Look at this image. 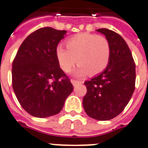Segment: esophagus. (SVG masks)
<instances>
[{
	"label": "esophagus",
	"mask_w": 148,
	"mask_h": 148,
	"mask_svg": "<svg viewBox=\"0 0 148 148\" xmlns=\"http://www.w3.org/2000/svg\"><path fill=\"white\" fill-rule=\"evenodd\" d=\"M71 82H72V84H73V85L75 87V86H76V85L78 84H80L81 82L80 81H78V80H75V79H71Z\"/></svg>",
	"instance_id": "1"
}]
</instances>
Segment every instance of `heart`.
Returning a JSON list of instances; mask_svg holds the SVG:
<instances>
[{
	"label": "heart",
	"mask_w": 148,
	"mask_h": 148,
	"mask_svg": "<svg viewBox=\"0 0 148 148\" xmlns=\"http://www.w3.org/2000/svg\"><path fill=\"white\" fill-rule=\"evenodd\" d=\"M66 47L58 46L55 51L58 64L65 73L72 69L75 62L78 67L73 74L78 77L99 75L108 66L110 45L104 36L89 33L76 34L67 40Z\"/></svg>",
	"instance_id": "obj_1"
}]
</instances>
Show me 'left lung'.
<instances>
[{
	"label": "left lung",
	"mask_w": 148,
	"mask_h": 148,
	"mask_svg": "<svg viewBox=\"0 0 148 148\" xmlns=\"http://www.w3.org/2000/svg\"><path fill=\"white\" fill-rule=\"evenodd\" d=\"M108 39L110 60L101 74L85 81L87 94L83 99L86 114L99 121L119 115L135 90L136 64L129 46L120 34L106 28L97 30Z\"/></svg>",
	"instance_id": "left-lung-1"
}]
</instances>
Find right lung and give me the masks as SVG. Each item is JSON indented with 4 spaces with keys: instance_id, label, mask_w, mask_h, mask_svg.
<instances>
[{
    "instance_id": "add662e5",
    "label": "right lung",
    "mask_w": 148,
    "mask_h": 148,
    "mask_svg": "<svg viewBox=\"0 0 148 148\" xmlns=\"http://www.w3.org/2000/svg\"><path fill=\"white\" fill-rule=\"evenodd\" d=\"M66 31L42 27L23 42L12 62V87L29 114L44 118L59 114L73 86L56 58Z\"/></svg>"
}]
</instances>
